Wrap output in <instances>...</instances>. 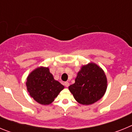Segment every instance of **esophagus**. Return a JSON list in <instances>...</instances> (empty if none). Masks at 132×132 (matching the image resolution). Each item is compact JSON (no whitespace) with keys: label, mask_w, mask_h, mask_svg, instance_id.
I'll list each match as a JSON object with an SVG mask.
<instances>
[{"label":"esophagus","mask_w":132,"mask_h":132,"mask_svg":"<svg viewBox=\"0 0 132 132\" xmlns=\"http://www.w3.org/2000/svg\"><path fill=\"white\" fill-rule=\"evenodd\" d=\"M64 85H65L66 87H68L69 86V82H64Z\"/></svg>","instance_id":"1"}]
</instances>
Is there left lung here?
<instances>
[{"instance_id":"8db88e82","label":"left lung","mask_w":132,"mask_h":132,"mask_svg":"<svg viewBox=\"0 0 132 132\" xmlns=\"http://www.w3.org/2000/svg\"><path fill=\"white\" fill-rule=\"evenodd\" d=\"M75 80V83L69 87V90L75 99L82 105H90L97 102L106 91L105 73L94 63L82 65Z\"/></svg>"}]
</instances>
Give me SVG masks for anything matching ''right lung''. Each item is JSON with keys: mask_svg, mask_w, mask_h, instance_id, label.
Instances as JSON below:
<instances>
[{"mask_svg": "<svg viewBox=\"0 0 132 132\" xmlns=\"http://www.w3.org/2000/svg\"><path fill=\"white\" fill-rule=\"evenodd\" d=\"M27 90L34 101L42 105H49L54 101L65 87L55 80L49 67H39L27 77Z\"/></svg>", "mask_w": 132, "mask_h": 132, "instance_id": "add662e5", "label": "right lung"}]
</instances>
